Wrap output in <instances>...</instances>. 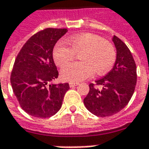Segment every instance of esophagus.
Instances as JSON below:
<instances>
[{
	"label": "esophagus",
	"instance_id": "34e87169",
	"mask_svg": "<svg viewBox=\"0 0 149 149\" xmlns=\"http://www.w3.org/2000/svg\"><path fill=\"white\" fill-rule=\"evenodd\" d=\"M78 85V83H74V82H69V86L71 88L75 87V86H77Z\"/></svg>",
	"mask_w": 149,
	"mask_h": 149
}]
</instances>
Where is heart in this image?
I'll use <instances>...</instances> for the list:
<instances>
[{
  "instance_id": "obj_1",
  "label": "heart",
  "mask_w": 149,
  "mask_h": 149,
  "mask_svg": "<svg viewBox=\"0 0 149 149\" xmlns=\"http://www.w3.org/2000/svg\"><path fill=\"white\" fill-rule=\"evenodd\" d=\"M68 43L58 41L53 49V58L58 66L72 62L80 54L81 62L65 66L61 71L63 80L79 82L91 77L94 72L103 75L109 72L116 60V50L113 44L92 33H80L68 38Z\"/></svg>"
}]
</instances>
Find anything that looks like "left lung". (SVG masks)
I'll return each instance as SVG.
<instances>
[{"label":"left lung","mask_w":149,"mask_h":149,"mask_svg":"<svg viewBox=\"0 0 149 149\" xmlns=\"http://www.w3.org/2000/svg\"><path fill=\"white\" fill-rule=\"evenodd\" d=\"M113 41L117 50L113 69L95 81V85H89L90 91L84 99L86 108L97 117L113 116L124 109L134 94L137 81L136 65L129 48L117 36H113Z\"/></svg>","instance_id":"1"}]
</instances>
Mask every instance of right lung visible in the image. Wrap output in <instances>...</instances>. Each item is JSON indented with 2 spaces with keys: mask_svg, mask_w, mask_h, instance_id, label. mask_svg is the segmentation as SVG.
Wrapping results in <instances>:
<instances>
[{
  "mask_svg": "<svg viewBox=\"0 0 149 149\" xmlns=\"http://www.w3.org/2000/svg\"><path fill=\"white\" fill-rule=\"evenodd\" d=\"M67 28H46L31 36L15 59L10 76L21 108L32 117L46 118L60 109L68 83H50L58 76L53 49Z\"/></svg>",
  "mask_w": 149,
  "mask_h": 149,
  "instance_id": "add662e5",
  "label": "right lung"
}]
</instances>
